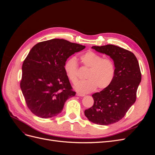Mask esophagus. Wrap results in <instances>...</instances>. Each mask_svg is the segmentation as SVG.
<instances>
[{
  "mask_svg": "<svg viewBox=\"0 0 155 155\" xmlns=\"http://www.w3.org/2000/svg\"><path fill=\"white\" fill-rule=\"evenodd\" d=\"M76 95L78 96H81V97L85 96V94H82V93H80V92H77Z\"/></svg>",
  "mask_w": 155,
  "mask_h": 155,
  "instance_id": "esophagus-1",
  "label": "esophagus"
}]
</instances>
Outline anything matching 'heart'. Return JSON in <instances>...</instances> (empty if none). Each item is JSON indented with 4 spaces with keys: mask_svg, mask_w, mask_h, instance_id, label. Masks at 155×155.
Masks as SVG:
<instances>
[{
    "mask_svg": "<svg viewBox=\"0 0 155 155\" xmlns=\"http://www.w3.org/2000/svg\"><path fill=\"white\" fill-rule=\"evenodd\" d=\"M81 61L84 67L88 69L85 76L86 80L78 82L76 90L88 93L98 90H104L113 81L116 67L113 61L110 58H103L95 51L88 50L81 56ZM64 72L69 80L76 83L78 79V64L76 58H69L64 65Z\"/></svg>",
    "mask_w": 155,
    "mask_h": 155,
    "instance_id": "b5f03b06",
    "label": "heart"
}]
</instances>
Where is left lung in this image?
I'll list each match as a JSON object with an SVG mask.
<instances>
[{
  "label": "left lung",
  "instance_id": "obj_1",
  "mask_svg": "<svg viewBox=\"0 0 155 155\" xmlns=\"http://www.w3.org/2000/svg\"><path fill=\"white\" fill-rule=\"evenodd\" d=\"M92 48L113 59L116 73L109 87L93 94L94 104L85 110V115L93 123L108 125L122 119L134 104L142 74L138 60L131 51L112 45Z\"/></svg>",
  "mask_w": 155,
  "mask_h": 155
}]
</instances>
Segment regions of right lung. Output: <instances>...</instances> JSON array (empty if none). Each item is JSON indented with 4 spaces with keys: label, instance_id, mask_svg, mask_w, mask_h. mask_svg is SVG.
<instances>
[{
    "label": "right lung",
    "instance_id": "obj_1",
    "mask_svg": "<svg viewBox=\"0 0 155 155\" xmlns=\"http://www.w3.org/2000/svg\"><path fill=\"white\" fill-rule=\"evenodd\" d=\"M85 48L54 39L40 42L31 49L22 64L20 86L33 114L42 118L57 116L67 99L75 96L64 65L70 55Z\"/></svg>",
    "mask_w": 155,
    "mask_h": 155
}]
</instances>
